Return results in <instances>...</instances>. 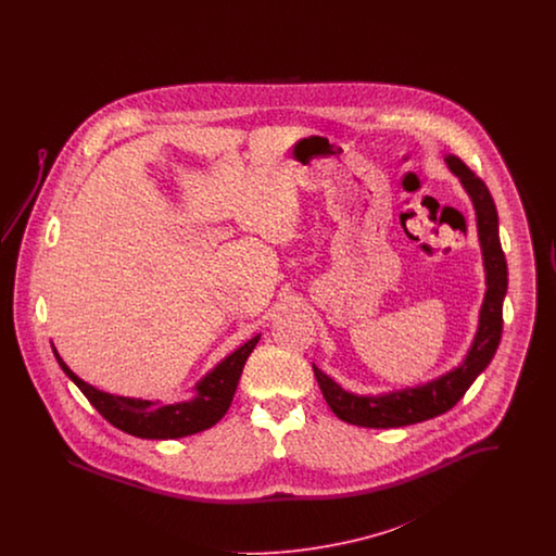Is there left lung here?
Returning <instances> with one entry per match:
<instances>
[{
  "label": "left lung",
  "instance_id": "obj_1",
  "mask_svg": "<svg viewBox=\"0 0 556 556\" xmlns=\"http://www.w3.org/2000/svg\"><path fill=\"white\" fill-rule=\"evenodd\" d=\"M450 170L460 179L471 202L476 206L477 233L483 254L485 266V298L479 313V327L471 350L463 365L450 370L446 375L419 386L406 388L400 392H390L383 396H356L342 390L331 377L323 370L315 369L318 388L323 397L327 400L329 408L345 424L361 425V427H404V425L421 424L444 415L450 410L465 392L471 388L477 375L490 365L496 354V348L503 338V302L508 286V270L504 258L503 245L498 238V212L494 200L488 191L485 184L476 177V173L458 159H446Z\"/></svg>",
  "mask_w": 556,
  "mask_h": 556
}]
</instances>
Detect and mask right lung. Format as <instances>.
Segmentation results:
<instances>
[{
    "instance_id": "right-lung-1",
    "label": "right lung",
    "mask_w": 556,
    "mask_h": 556,
    "mask_svg": "<svg viewBox=\"0 0 556 556\" xmlns=\"http://www.w3.org/2000/svg\"><path fill=\"white\" fill-rule=\"evenodd\" d=\"M258 340L261 336L252 338L250 342L238 348L231 356H227L216 369L208 372L195 386L198 396L189 402H177V404H160L152 400L112 396L106 392H100L68 369L66 363L55 352V348H53V354L58 365L77 383L80 392L108 424L114 425L116 429L135 438L175 440V438H186L191 433L204 431L225 417V413L231 406L233 394L238 390L243 365L252 354L254 345L258 344Z\"/></svg>"
}]
</instances>
